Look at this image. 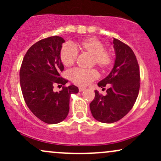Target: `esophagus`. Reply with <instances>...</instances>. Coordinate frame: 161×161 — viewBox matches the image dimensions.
<instances>
[{
    "label": "esophagus",
    "instance_id": "esophagus-1",
    "mask_svg": "<svg viewBox=\"0 0 161 161\" xmlns=\"http://www.w3.org/2000/svg\"><path fill=\"white\" fill-rule=\"evenodd\" d=\"M85 90H86V88H84V87H79V91L80 92L85 91Z\"/></svg>",
    "mask_w": 161,
    "mask_h": 161
}]
</instances>
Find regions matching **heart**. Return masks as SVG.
<instances>
[{"label": "heart", "mask_w": 161, "mask_h": 161, "mask_svg": "<svg viewBox=\"0 0 161 161\" xmlns=\"http://www.w3.org/2000/svg\"><path fill=\"white\" fill-rule=\"evenodd\" d=\"M71 45H65L60 50V60L66 67L72 66L76 60L77 53L76 50L80 52L88 53L92 56V65L98 66L101 69L105 70L111 65L113 55L110 51H105L104 45L101 41L95 38H89L82 42ZM70 79L72 82L81 86H86L97 79L98 74L95 69L84 70L75 69L70 72Z\"/></svg>", "instance_id": "heart-1"}]
</instances>
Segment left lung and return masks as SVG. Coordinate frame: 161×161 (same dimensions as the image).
<instances>
[{"label": "left lung", "instance_id": "1", "mask_svg": "<svg viewBox=\"0 0 161 161\" xmlns=\"http://www.w3.org/2000/svg\"><path fill=\"white\" fill-rule=\"evenodd\" d=\"M111 44L115 51L114 67L106 78L97 83L104 90V96L95 90V97L90 104L93 117L104 123H112L122 119L132 108L140 87V72L136 55L123 42L114 38Z\"/></svg>", "mask_w": 161, "mask_h": 161}]
</instances>
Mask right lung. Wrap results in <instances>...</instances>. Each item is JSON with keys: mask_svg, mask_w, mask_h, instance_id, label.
Listing matches in <instances>:
<instances>
[{"mask_svg": "<svg viewBox=\"0 0 161 161\" xmlns=\"http://www.w3.org/2000/svg\"><path fill=\"white\" fill-rule=\"evenodd\" d=\"M64 42L60 36L36 42L28 50L20 68V86L25 104L35 116L48 124L66 119L71 94L79 92L73 85L63 87L59 92L53 90L55 84L62 86L68 82L60 76L64 69L60 57Z\"/></svg>", "mask_w": 161, "mask_h": 161, "instance_id": "obj_1", "label": "right lung"}]
</instances>
